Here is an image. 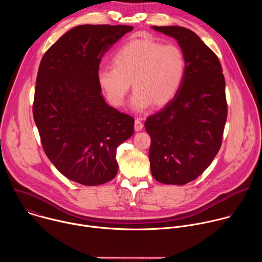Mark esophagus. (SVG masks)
Returning a JSON list of instances; mask_svg holds the SVG:
<instances>
[{"mask_svg":"<svg viewBox=\"0 0 262 262\" xmlns=\"http://www.w3.org/2000/svg\"><path fill=\"white\" fill-rule=\"evenodd\" d=\"M143 123H142V121L140 120V119H136L135 120V130L136 132H140V130H142L143 129Z\"/></svg>","mask_w":262,"mask_h":262,"instance_id":"34e87169","label":"esophagus"}]
</instances>
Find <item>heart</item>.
Here are the masks:
<instances>
[{
	"instance_id": "obj_1",
	"label": "heart",
	"mask_w": 262,
	"mask_h": 262,
	"mask_svg": "<svg viewBox=\"0 0 262 262\" xmlns=\"http://www.w3.org/2000/svg\"><path fill=\"white\" fill-rule=\"evenodd\" d=\"M112 61L113 66L98 69V84L111 103L120 106L133 82L135 92L130 106L137 112L146 110L152 102L161 106L171 101L180 89L186 68L180 48L149 39L128 41Z\"/></svg>"
}]
</instances>
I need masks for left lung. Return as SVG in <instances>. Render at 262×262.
I'll use <instances>...</instances> for the list:
<instances>
[{
	"mask_svg": "<svg viewBox=\"0 0 262 262\" xmlns=\"http://www.w3.org/2000/svg\"><path fill=\"white\" fill-rule=\"evenodd\" d=\"M152 29L177 40L186 68L174 98L146 119L150 169L158 181L182 185L201 175L220 150L227 119L225 79L216 55L193 31Z\"/></svg>",
	"mask_w": 262,
	"mask_h": 262,
	"instance_id": "obj_1",
	"label": "left lung"
}]
</instances>
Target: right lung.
<instances>
[{"label": "right lung", "mask_w": 262, "mask_h": 262, "mask_svg": "<svg viewBox=\"0 0 262 262\" xmlns=\"http://www.w3.org/2000/svg\"><path fill=\"white\" fill-rule=\"evenodd\" d=\"M130 26L74 27L41 59L33 116L43 150L68 179L98 185L118 172L116 150L134 134L135 119L110 106L97 81L99 63Z\"/></svg>", "instance_id": "add662e5"}]
</instances>
